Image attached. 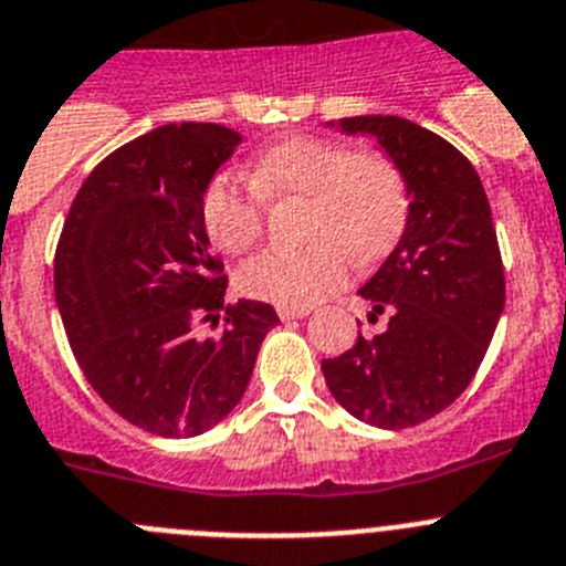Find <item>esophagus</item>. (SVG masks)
Listing matches in <instances>:
<instances>
[{"label": "esophagus", "mask_w": 566, "mask_h": 566, "mask_svg": "<svg viewBox=\"0 0 566 566\" xmlns=\"http://www.w3.org/2000/svg\"><path fill=\"white\" fill-rule=\"evenodd\" d=\"M276 313L282 321H293V318H304V315H310V310L307 307H279Z\"/></svg>", "instance_id": "34e87169"}]
</instances>
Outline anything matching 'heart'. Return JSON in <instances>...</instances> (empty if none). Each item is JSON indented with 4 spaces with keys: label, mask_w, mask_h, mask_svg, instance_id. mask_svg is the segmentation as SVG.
<instances>
[{
    "label": "heart",
    "mask_w": 566,
    "mask_h": 566,
    "mask_svg": "<svg viewBox=\"0 0 566 566\" xmlns=\"http://www.w3.org/2000/svg\"><path fill=\"white\" fill-rule=\"evenodd\" d=\"M264 200H304L298 248H271L245 262L237 287L248 298L310 307L355 268L391 251L409 213L406 180L389 157L353 151L329 137L295 135L259 151L248 182L222 175L202 195L208 239L228 256L251 251L264 231Z\"/></svg>",
    "instance_id": "obj_1"
}]
</instances>
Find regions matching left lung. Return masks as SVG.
<instances>
[{
  "mask_svg": "<svg viewBox=\"0 0 566 566\" xmlns=\"http://www.w3.org/2000/svg\"><path fill=\"white\" fill-rule=\"evenodd\" d=\"M346 135L378 137L409 191L403 237L358 290L389 327L321 360L333 397L378 429L431 420L468 389L499 315L505 271L480 175L460 149L397 115L340 118Z\"/></svg>",
  "mask_w": 566,
  "mask_h": 566,
  "instance_id": "left-lung-1",
  "label": "left lung"
}]
</instances>
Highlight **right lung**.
Here are the masks:
<instances>
[{"mask_svg": "<svg viewBox=\"0 0 566 566\" xmlns=\"http://www.w3.org/2000/svg\"><path fill=\"white\" fill-rule=\"evenodd\" d=\"M239 144L220 124L135 137L86 177L55 248V304L84 378L149 434L197 437L231 415L279 324L271 304H226L208 248L202 195Z\"/></svg>", "mask_w": 566, "mask_h": 566, "instance_id": "1", "label": "right lung"}]
</instances>
